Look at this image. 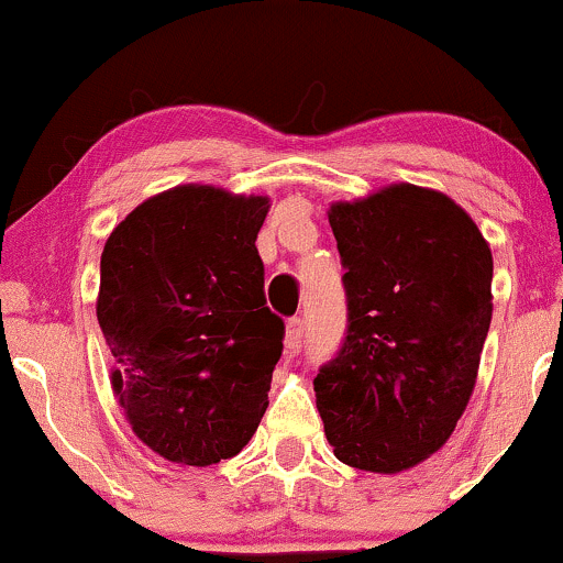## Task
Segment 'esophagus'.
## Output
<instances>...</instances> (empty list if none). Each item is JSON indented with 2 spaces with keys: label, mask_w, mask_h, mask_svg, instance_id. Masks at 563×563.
I'll return each instance as SVG.
<instances>
[{
  "label": "esophagus",
  "mask_w": 563,
  "mask_h": 563,
  "mask_svg": "<svg viewBox=\"0 0 563 563\" xmlns=\"http://www.w3.org/2000/svg\"><path fill=\"white\" fill-rule=\"evenodd\" d=\"M301 339H303V320L301 318H288V322H286V349L290 354L299 352Z\"/></svg>",
  "instance_id": "34e87169"
}]
</instances>
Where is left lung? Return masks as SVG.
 Returning a JSON list of instances; mask_svg holds the SVG:
<instances>
[{
  "label": "left lung",
  "mask_w": 563,
  "mask_h": 563,
  "mask_svg": "<svg viewBox=\"0 0 563 563\" xmlns=\"http://www.w3.org/2000/svg\"><path fill=\"white\" fill-rule=\"evenodd\" d=\"M346 294L344 344L314 378L335 457L397 474L455 431L493 320V254L466 211L391 185L333 203Z\"/></svg>",
  "instance_id": "1"
}]
</instances>
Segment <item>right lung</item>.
Wrapping results in <instances>:
<instances>
[{
    "label": "right lung",
    "instance_id": "right-lung-1",
    "mask_svg": "<svg viewBox=\"0 0 563 563\" xmlns=\"http://www.w3.org/2000/svg\"><path fill=\"white\" fill-rule=\"evenodd\" d=\"M269 200L183 185L108 238L97 322L134 434L166 461L211 466L254 437L286 325L256 251Z\"/></svg>",
    "mask_w": 563,
    "mask_h": 563
}]
</instances>
